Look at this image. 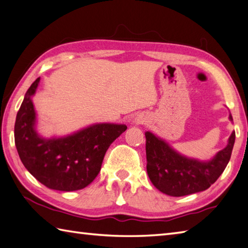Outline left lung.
Wrapping results in <instances>:
<instances>
[{
    "mask_svg": "<svg viewBox=\"0 0 248 248\" xmlns=\"http://www.w3.org/2000/svg\"><path fill=\"white\" fill-rule=\"evenodd\" d=\"M232 121V116H229ZM146 138L147 174L154 186L172 197H183L200 192L214 184L225 171L233 149V131L227 146L218 152L210 161H199L187 158L174 150L166 140L152 132H145Z\"/></svg>",
    "mask_w": 248,
    "mask_h": 248,
    "instance_id": "obj_1",
    "label": "left lung"
}]
</instances>
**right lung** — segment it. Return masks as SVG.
Wrapping results in <instances>:
<instances>
[{
  "label": "right lung",
  "instance_id": "right-lung-1",
  "mask_svg": "<svg viewBox=\"0 0 248 248\" xmlns=\"http://www.w3.org/2000/svg\"><path fill=\"white\" fill-rule=\"evenodd\" d=\"M40 77L28 89L15 123V144L21 162L49 189L74 191L93 182L109 145L127 130L125 124H96L63 138L44 139L35 130L32 102Z\"/></svg>",
  "mask_w": 248,
  "mask_h": 248
}]
</instances>
